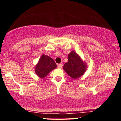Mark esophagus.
Masks as SVG:
<instances>
[{
	"label": "esophagus",
	"mask_w": 121,
	"mask_h": 121,
	"mask_svg": "<svg viewBox=\"0 0 121 121\" xmlns=\"http://www.w3.org/2000/svg\"><path fill=\"white\" fill-rule=\"evenodd\" d=\"M62 66V64H59L57 65V67L59 68H61Z\"/></svg>",
	"instance_id": "34e87169"
}]
</instances>
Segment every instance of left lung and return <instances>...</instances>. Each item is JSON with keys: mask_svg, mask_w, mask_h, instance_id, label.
<instances>
[{"mask_svg": "<svg viewBox=\"0 0 121 121\" xmlns=\"http://www.w3.org/2000/svg\"><path fill=\"white\" fill-rule=\"evenodd\" d=\"M68 61L64 65V70L72 78L77 79L84 74L86 70V65L79 56L74 51L68 55Z\"/></svg>", "mask_w": 121, "mask_h": 121, "instance_id": "obj_1", "label": "left lung"}]
</instances>
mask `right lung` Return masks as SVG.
I'll return each instance as SVG.
<instances>
[{"instance_id": "add662e5", "label": "right lung", "mask_w": 121, "mask_h": 121, "mask_svg": "<svg viewBox=\"0 0 121 121\" xmlns=\"http://www.w3.org/2000/svg\"><path fill=\"white\" fill-rule=\"evenodd\" d=\"M56 64L52 58L43 55L35 68V72L39 77L44 78L51 70L56 68Z\"/></svg>"}]
</instances>
